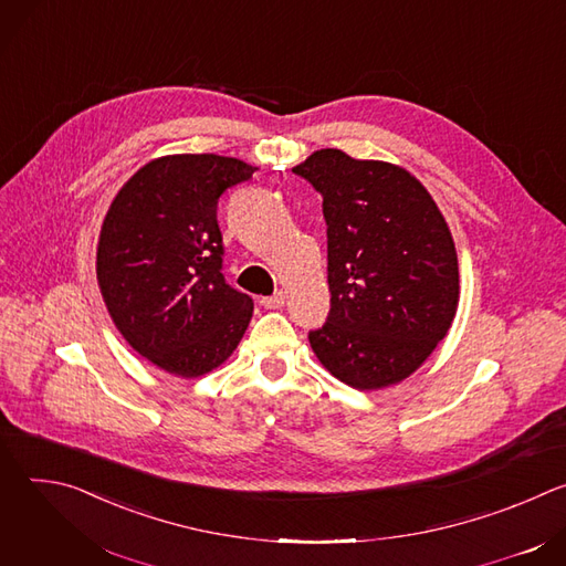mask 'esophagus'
Returning <instances> with one entry per match:
<instances>
[{"mask_svg":"<svg viewBox=\"0 0 566 566\" xmlns=\"http://www.w3.org/2000/svg\"><path fill=\"white\" fill-rule=\"evenodd\" d=\"M260 304H262L264 308H280V306H284V293L280 291V293H275V295L262 297V300H260Z\"/></svg>","mask_w":566,"mask_h":566,"instance_id":"obj_1","label":"esophagus"}]
</instances>
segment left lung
<instances>
[{
  "mask_svg": "<svg viewBox=\"0 0 566 566\" xmlns=\"http://www.w3.org/2000/svg\"><path fill=\"white\" fill-rule=\"evenodd\" d=\"M322 195L332 308L308 332L317 360L369 391L417 371L459 304L450 228L417 177L385 160L317 149L293 168Z\"/></svg>",
  "mask_w": 566,
  "mask_h": 566,
  "instance_id": "8db88e82",
  "label": "left lung"
}]
</instances>
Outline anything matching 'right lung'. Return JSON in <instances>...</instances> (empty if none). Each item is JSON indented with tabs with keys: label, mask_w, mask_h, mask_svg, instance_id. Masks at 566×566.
<instances>
[{
	"label": "right lung",
	"mask_w": 566,
	"mask_h": 566,
	"mask_svg": "<svg viewBox=\"0 0 566 566\" xmlns=\"http://www.w3.org/2000/svg\"><path fill=\"white\" fill-rule=\"evenodd\" d=\"M255 170L232 156H160L105 214L96 253L103 300L132 349L164 371H212L249 327L253 300L221 273L217 201Z\"/></svg>",
	"instance_id": "right-lung-1"
}]
</instances>
